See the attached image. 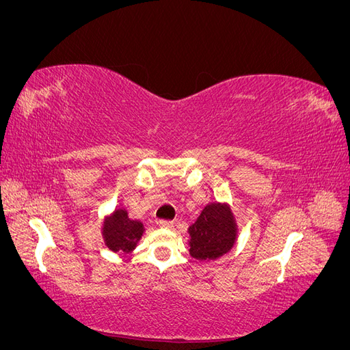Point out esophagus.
Here are the masks:
<instances>
[{
    "mask_svg": "<svg viewBox=\"0 0 350 350\" xmlns=\"http://www.w3.org/2000/svg\"><path fill=\"white\" fill-rule=\"evenodd\" d=\"M157 225L161 226V228H163V229H172L174 228V221H171V220H159Z\"/></svg>",
    "mask_w": 350,
    "mask_h": 350,
    "instance_id": "34e87169",
    "label": "esophagus"
}]
</instances>
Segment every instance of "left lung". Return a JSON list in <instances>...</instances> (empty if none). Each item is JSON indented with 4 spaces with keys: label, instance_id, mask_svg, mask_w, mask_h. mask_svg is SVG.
Instances as JSON below:
<instances>
[{
    "label": "left lung",
    "instance_id": "8db88e82",
    "mask_svg": "<svg viewBox=\"0 0 350 350\" xmlns=\"http://www.w3.org/2000/svg\"><path fill=\"white\" fill-rule=\"evenodd\" d=\"M238 230V221L230 206L225 201H211L188 228L189 256L198 261L224 257L235 247Z\"/></svg>",
    "mask_w": 350,
    "mask_h": 350
}]
</instances>
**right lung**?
<instances>
[{"label": "right lung", "instance_id": "right-lung-1", "mask_svg": "<svg viewBox=\"0 0 350 350\" xmlns=\"http://www.w3.org/2000/svg\"><path fill=\"white\" fill-rule=\"evenodd\" d=\"M100 234L105 247L109 251L130 254L140 242L144 225L140 220L130 219L129 211L118 207L103 217Z\"/></svg>", "mask_w": 350, "mask_h": 350}]
</instances>
